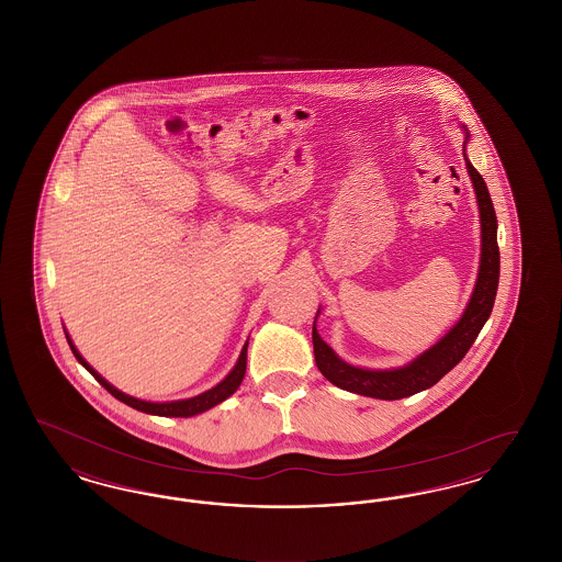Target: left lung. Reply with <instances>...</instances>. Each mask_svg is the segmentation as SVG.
Here are the masks:
<instances>
[{"label": "left lung", "instance_id": "1", "mask_svg": "<svg viewBox=\"0 0 562 562\" xmlns=\"http://www.w3.org/2000/svg\"><path fill=\"white\" fill-rule=\"evenodd\" d=\"M465 166L474 183L479 211H481L482 255L476 289L461 321L457 322L434 348L422 353L408 367L392 369V371H367V369H356L351 364H346L322 341L314 324L312 339H314L316 364L333 385L353 394L379 398V401H401L438 383L453 369L454 364L463 360L468 349L472 348V344L476 341L484 322L488 321L493 312V303L497 294L499 246H497V216H495L486 183L481 172L468 161V158H465Z\"/></svg>", "mask_w": 562, "mask_h": 562}]
</instances>
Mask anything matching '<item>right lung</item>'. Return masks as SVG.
I'll return each instance as SVG.
<instances>
[{"label":"right lung","instance_id":"obj_1","mask_svg":"<svg viewBox=\"0 0 562 562\" xmlns=\"http://www.w3.org/2000/svg\"><path fill=\"white\" fill-rule=\"evenodd\" d=\"M67 344H69V348L74 351V356H76L81 364L92 373V376L108 390L111 396H115L117 401L133 406L136 411H143V413H149V415H160V417H191V415H198V413H204V411L213 408L214 404L229 398V396L238 390V385H240L241 379H244V373H246V346H248V344L241 348L240 358H238V364L234 367V371L227 374L216 387L204 392V394H200V396H195V398H189V401L160 402V404H158V402L138 401V398L122 394L120 390H115L113 385H109L108 381L81 358L80 351L71 344L69 335H67Z\"/></svg>","mask_w":562,"mask_h":562}]
</instances>
